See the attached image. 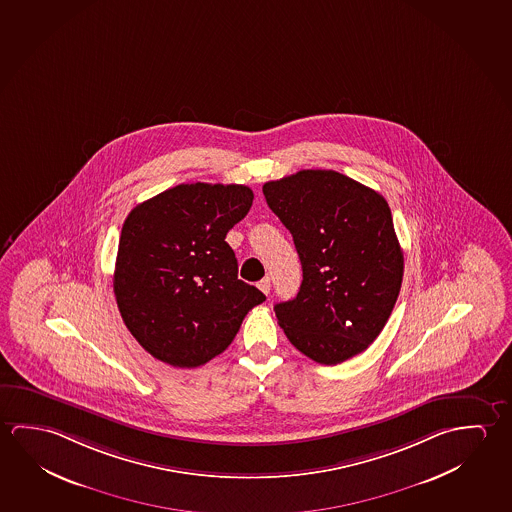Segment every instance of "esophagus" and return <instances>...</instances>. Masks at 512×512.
I'll return each instance as SVG.
<instances>
[{
    "mask_svg": "<svg viewBox=\"0 0 512 512\" xmlns=\"http://www.w3.org/2000/svg\"><path fill=\"white\" fill-rule=\"evenodd\" d=\"M257 285H259V289L262 293L269 294V289H271V280H269V277L262 278Z\"/></svg>",
    "mask_w": 512,
    "mask_h": 512,
    "instance_id": "1",
    "label": "esophagus"
}]
</instances>
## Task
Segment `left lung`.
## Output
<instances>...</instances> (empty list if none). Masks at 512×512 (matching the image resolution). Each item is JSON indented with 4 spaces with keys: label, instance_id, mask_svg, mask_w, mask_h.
I'll list each match as a JSON object with an SVG mask.
<instances>
[{
    "label": "left lung",
    "instance_id": "left-lung-1",
    "mask_svg": "<svg viewBox=\"0 0 512 512\" xmlns=\"http://www.w3.org/2000/svg\"><path fill=\"white\" fill-rule=\"evenodd\" d=\"M293 235L303 280L275 305L296 350L319 364L364 352L393 312L403 252L382 194L330 169H303L262 187Z\"/></svg>",
    "mask_w": 512,
    "mask_h": 512
}]
</instances>
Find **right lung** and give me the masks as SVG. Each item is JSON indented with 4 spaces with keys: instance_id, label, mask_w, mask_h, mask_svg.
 <instances>
[{
    "instance_id": "obj_1",
    "label": "right lung",
    "mask_w": 512,
    "mask_h": 512,
    "mask_svg": "<svg viewBox=\"0 0 512 512\" xmlns=\"http://www.w3.org/2000/svg\"><path fill=\"white\" fill-rule=\"evenodd\" d=\"M246 185L180 184L126 216L114 294L130 334L155 359L198 368L225 352L266 300L237 278L225 237L252 207Z\"/></svg>"
}]
</instances>
